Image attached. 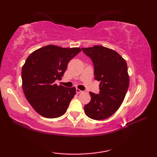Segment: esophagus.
Segmentation results:
<instances>
[{
    "label": "esophagus",
    "mask_w": 157,
    "mask_h": 157,
    "mask_svg": "<svg viewBox=\"0 0 157 157\" xmlns=\"http://www.w3.org/2000/svg\"><path fill=\"white\" fill-rule=\"evenodd\" d=\"M76 93L77 94H80V93H82V91H81V90H80L79 89H78V88H76Z\"/></svg>",
    "instance_id": "1"
}]
</instances>
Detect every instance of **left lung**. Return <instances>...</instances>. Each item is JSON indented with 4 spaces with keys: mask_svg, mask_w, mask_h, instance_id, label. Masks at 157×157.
Segmentation results:
<instances>
[{
    "mask_svg": "<svg viewBox=\"0 0 157 157\" xmlns=\"http://www.w3.org/2000/svg\"><path fill=\"white\" fill-rule=\"evenodd\" d=\"M94 66L95 79L101 81L99 94L90 92L91 99L84 106L85 113L94 120L106 119L123 102L129 85L125 60L117 51L101 46L82 48Z\"/></svg>",
    "mask_w": 157,
    "mask_h": 157,
    "instance_id": "left-lung-1",
    "label": "left lung"
}]
</instances>
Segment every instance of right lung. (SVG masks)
Segmentation results:
<instances>
[{
	"label": "right lung",
	"mask_w": 157,
	"mask_h": 157,
	"mask_svg": "<svg viewBox=\"0 0 157 157\" xmlns=\"http://www.w3.org/2000/svg\"><path fill=\"white\" fill-rule=\"evenodd\" d=\"M81 51L80 48L48 45L27 58L21 72L23 90L29 104L42 117L53 119L66 113L76 88L54 82L61 78L68 62Z\"/></svg>",
	"instance_id": "right-lung-1"
}]
</instances>
